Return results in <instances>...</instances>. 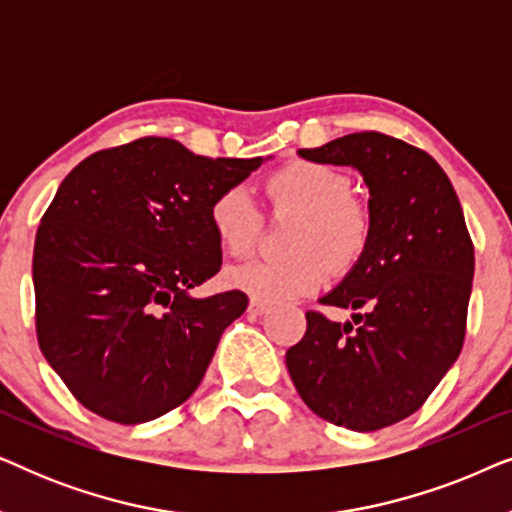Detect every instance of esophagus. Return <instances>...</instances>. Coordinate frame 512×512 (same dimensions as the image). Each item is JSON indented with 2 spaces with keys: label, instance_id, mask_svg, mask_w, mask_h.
Masks as SVG:
<instances>
[{
  "label": "esophagus",
  "instance_id": "obj_1",
  "mask_svg": "<svg viewBox=\"0 0 512 512\" xmlns=\"http://www.w3.org/2000/svg\"><path fill=\"white\" fill-rule=\"evenodd\" d=\"M265 312H268V305L258 303V300H251L249 307H247L249 317H261V314H265Z\"/></svg>",
  "mask_w": 512,
  "mask_h": 512
}]
</instances>
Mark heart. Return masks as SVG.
Returning <instances> with one entry per match:
<instances>
[{"label":"heart","mask_w":512,"mask_h":512,"mask_svg":"<svg viewBox=\"0 0 512 512\" xmlns=\"http://www.w3.org/2000/svg\"><path fill=\"white\" fill-rule=\"evenodd\" d=\"M272 205L300 214L289 258H251L228 270V286L258 303H286L319 291L335 270L359 263L370 240V214L352 198V179L342 170L296 160L265 181ZM209 226L230 256L254 249L261 212L244 186H228L209 205Z\"/></svg>","instance_id":"heart-1"}]
</instances>
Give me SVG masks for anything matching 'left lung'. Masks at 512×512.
I'll use <instances>...</instances> for the list:
<instances>
[{"instance_id":"left-lung-1","label":"left lung","mask_w":512,"mask_h":512,"mask_svg":"<svg viewBox=\"0 0 512 512\" xmlns=\"http://www.w3.org/2000/svg\"><path fill=\"white\" fill-rule=\"evenodd\" d=\"M298 156L361 174L370 240L321 296L352 319L307 312L286 368L314 415L361 433L384 429L419 410L464 345L475 270L464 212L443 167L401 139L354 132Z\"/></svg>"}]
</instances>
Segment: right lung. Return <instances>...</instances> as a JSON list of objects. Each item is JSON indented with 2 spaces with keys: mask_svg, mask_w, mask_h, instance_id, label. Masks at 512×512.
<instances>
[{
  "mask_svg": "<svg viewBox=\"0 0 512 512\" xmlns=\"http://www.w3.org/2000/svg\"><path fill=\"white\" fill-rule=\"evenodd\" d=\"M268 158H205L167 137L97 151L41 219L32 282L46 361L95 415L142 424L198 389L242 291L198 298L221 270L209 205Z\"/></svg>",
  "mask_w": 512,
  "mask_h": 512,
  "instance_id": "right-lung-1",
  "label": "right lung"
}]
</instances>
